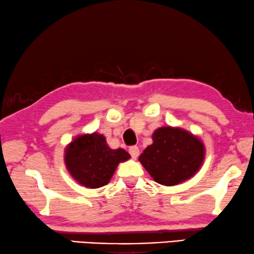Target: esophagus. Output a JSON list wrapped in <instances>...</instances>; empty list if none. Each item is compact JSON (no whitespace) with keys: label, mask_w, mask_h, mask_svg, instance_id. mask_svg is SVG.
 Returning <instances> with one entry per match:
<instances>
[{"label":"esophagus","mask_w":254,"mask_h":254,"mask_svg":"<svg viewBox=\"0 0 254 254\" xmlns=\"http://www.w3.org/2000/svg\"><path fill=\"white\" fill-rule=\"evenodd\" d=\"M128 153H130V155L133 158H137L139 156V154H140V150H139L137 146H132V147H130V148H128Z\"/></svg>","instance_id":"obj_1"}]
</instances>
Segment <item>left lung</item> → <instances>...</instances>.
Returning a JSON list of instances; mask_svg holds the SVG:
<instances>
[{
    "mask_svg": "<svg viewBox=\"0 0 254 254\" xmlns=\"http://www.w3.org/2000/svg\"><path fill=\"white\" fill-rule=\"evenodd\" d=\"M153 143L142 151L139 162L156 183L176 186L198 171L205 157L203 142L180 127H162L154 131Z\"/></svg>",
    "mask_w": 254,
    "mask_h": 254,
    "instance_id": "obj_1",
    "label": "left lung"
}]
</instances>
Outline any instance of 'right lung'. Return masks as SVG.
Here are the masks:
<instances>
[{"mask_svg":"<svg viewBox=\"0 0 254 254\" xmlns=\"http://www.w3.org/2000/svg\"><path fill=\"white\" fill-rule=\"evenodd\" d=\"M122 148L112 149L103 134L77 135L65 149V164L69 175L86 188H100L107 185L117 165L130 158Z\"/></svg>","mask_w":254,"mask_h":254,"instance_id":"obj_1","label":"right lung"}]
</instances>
